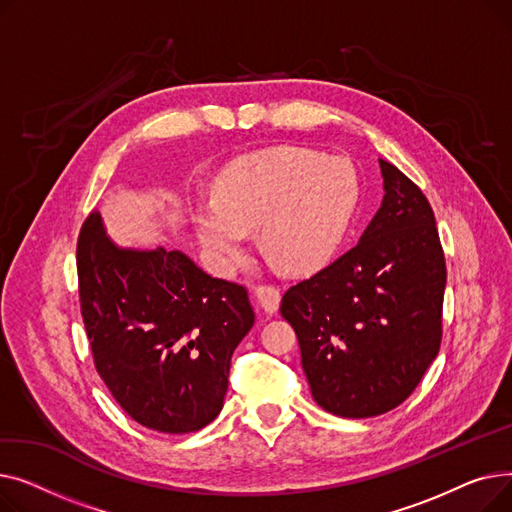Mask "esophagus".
I'll list each match as a JSON object with an SVG mask.
<instances>
[{"label": "esophagus", "mask_w": 512, "mask_h": 512, "mask_svg": "<svg viewBox=\"0 0 512 512\" xmlns=\"http://www.w3.org/2000/svg\"><path fill=\"white\" fill-rule=\"evenodd\" d=\"M255 297H257V301H259L261 309H263L265 313L272 315V313H276L278 307H280L282 294H280V288H276V286H272V284H261V286L255 288Z\"/></svg>", "instance_id": "34e87169"}]
</instances>
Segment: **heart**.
Instances as JSON below:
<instances>
[{
  "instance_id": "b5f03b06",
  "label": "heart",
  "mask_w": 512,
  "mask_h": 512,
  "mask_svg": "<svg viewBox=\"0 0 512 512\" xmlns=\"http://www.w3.org/2000/svg\"><path fill=\"white\" fill-rule=\"evenodd\" d=\"M359 176L346 159L276 147L228 168L215 197L195 201L191 220L203 249L232 272L259 228L261 247L282 267L309 274L338 253L359 207Z\"/></svg>"
}]
</instances>
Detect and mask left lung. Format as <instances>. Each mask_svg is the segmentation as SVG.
<instances>
[{
    "label": "left lung",
    "mask_w": 512,
    "mask_h": 512,
    "mask_svg": "<svg viewBox=\"0 0 512 512\" xmlns=\"http://www.w3.org/2000/svg\"><path fill=\"white\" fill-rule=\"evenodd\" d=\"M380 170L384 199L357 245L280 305L313 400L346 419L407 400L442 340L446 263L434 211L396 166L380 159Z\"/></svg>",
    "instance_id": "8db88e82"
}]
</instances>
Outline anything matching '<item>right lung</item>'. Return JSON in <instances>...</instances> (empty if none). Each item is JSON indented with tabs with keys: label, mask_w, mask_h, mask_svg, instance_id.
<instances>
[{
	"label": "right lung",
	"mask_w": 512,
	"mask_h": 512,
	"mask_svg": "<svg viewBox=\"0 0 512 512\" xmlns=\"http://www.w3.org/2000/svg\"><path fill=\"white\" fill-rule=\"evenodd\" d=\"M76 267L95 367L118 405L164 434L218 417L232 353L255 324L247 288L182 251L116 245L99 213L80 230Z\"/></svg>",
	"instance_id": "obj_1"
}]
</instances>
